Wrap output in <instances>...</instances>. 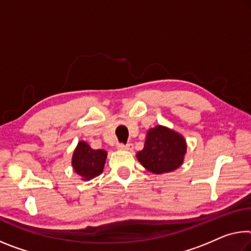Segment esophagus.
Segmentation results:
<instances>
[{
	"instance_id": "esophagus-1",
	"label": "esophagus",
	"mask_w": 251,
	"mask_h": 251,
	"mask_svg": "<svg viewBox=\"0 0 251 251\" xmlns=\"http://www.w3.org/2000/svg\"><path fill=\"white\" fill-rule=\"evenodd\" d=\"M117 149L125 150V151H133L134 146H133V144H130V143H128V144H118Z\"/></svg>"
}]
</instances>
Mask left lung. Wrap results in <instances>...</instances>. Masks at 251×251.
I'll return each instance as SVG.
<instances>
[{"label": "left lung", "instance_id": "8db88e82", "mask_svg": "<svg viewBox=\"0 0 251 251\" xmlns=\"http://www.w3.org/2000/svg\"><path fill=\"white\" fill-rule=\"evenodd\" d=\"M186 142L182 134L156 125L147 130L144 149L136 154L144 168L154 174H164L180 168L184 162Z\"/></svg>", "mask_w": 251, "mask_h": 251}]
</instances>
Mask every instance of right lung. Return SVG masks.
Instances as JSON below:
<instances>
[{"label":"right lung","instance_id":"add662e5","mask_svg":"<svg viewBox=\"0 0 251 251\" xmlns=\"http://www.w3.org/2000/svg\"><path fill=\"white\" fill-rule=\"evenodd\" d=\"M106 158V151L94 150L88 143L80 141L74 151L71 165L75 173H77L82 181H89L102 173Z\"/></svg>","mask_w":251,"mask_h":251}]
</instances>
